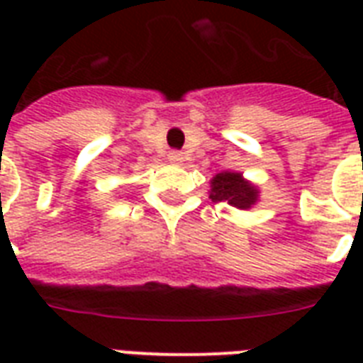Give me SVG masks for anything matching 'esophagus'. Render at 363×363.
Returning <instances> with one entry per match:
<instances>
[{"instance_id": "esophagus-1", "label": "esophagus", "mask_w": 363, "mask_h": 363, "mask_svg": "<svg viewBox=\"0 0 363 363\" xmlns=\"http://www.w3.org/2000/svg\"><path fill=\"white\" fill-rule=\"evenodd\" d=\"M167 160H169L171 164H182V152H179V150H171L169 154H167Z\"/></svg>"}]
</instances>
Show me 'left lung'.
I'll use <instances>...</instances> for the list:
<instances>
[{
  "instance_id": "1",
  "label": "left lung",
  "mask_w": 363,
  "mask_h": 363,
  "mask_svg": "<svg viewBox=\"0 0 363 363\" xmlns=\"http://www.w3.org/2000/svg\"><path fill=\"white\" fill-rule=\"evenodd\" d=\"M258 188L242 179L241 173L222 171L211 179V194L213 201H228L238 209H250L258 201Z\"/></svg>"
}]
</instances>
